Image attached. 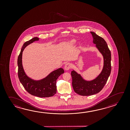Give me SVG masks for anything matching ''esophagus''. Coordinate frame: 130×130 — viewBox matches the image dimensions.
I'll return each mask as SVG.
<instances>
[{"instance_id": "34e87169", "label": "esophagus", "mask_w": 130, "mask_h": 130, "mask_svg": "<svg viewBox=\"0 0 130 130\" xmlns=\"http://www.w3.org/2000/svg\"><path fill=\"white\" fill-rule=\"evenodd\" d=\"M72 64L70 63H66L65 66H64V69L66 70H69V69H71L72 68Z\"/></svg>"}]
</instances>
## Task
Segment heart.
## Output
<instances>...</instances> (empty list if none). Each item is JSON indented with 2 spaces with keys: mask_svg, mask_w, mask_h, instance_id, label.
Here are the masks:
<instances>
[{
  "mask_svg": "<svg viewBox=\"0 0 130 130\" xmlns=\"http://www.w3.org/2000/svg\"><path fill=\"white\" fill-rule=\"evenodd\" d=\"M75 42H76V41L75 40H72L70 41V44H74L75 43Z\"/></svg>",
  "mask_w": 130,
  "mask_h": 130,
  "instance_id": "1",
  "label": "heart"
}]
</instances>
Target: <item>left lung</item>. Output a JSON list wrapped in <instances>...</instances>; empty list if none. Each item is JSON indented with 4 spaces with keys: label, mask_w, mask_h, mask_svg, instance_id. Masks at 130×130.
I'll list each match as a JSON object with an SVG mask.
<instances>
[{
    "label": "left lung",
    "mask_w": 130,
    "mask_h": 130,
    "mask_svg": "<svg viewBox=\"0 0 130 130\" xmlns=\"http://www.w3.org/2000/svg\"><path fill=\"white\" fill-rule=\"evenodd\" d=\"M91 33L93 43L103 56L104 66L100 74L91 81L85 80L74 70L72 71L73 88L76 93L81 96L92 95L101 91L107 82L111 72V53L106 42L94 32L91 31Z\"/></svg>",
    "instance_id": "8db88e82"
}]
</instances>
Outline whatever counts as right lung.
<instances>
[{
	"label": "right lung",
	"mask_w": 130,
	"mask_h": 130,
	"mask_svg": "<svg viewBox=\"0 0 130 130\" xmlns=\"http://www.w3.org/2000/svg\"><path fill=\"white\" fill-rule=\"evenodd\" d=\"M39 40L38 38L34 37L23 44L18 58V77L20 83L29 93L40 98L52 97L56 93V81L60 75L64 73L63 69L60 68L53 71L41 80H34L26 75L22 66V53L24 49L28 45Z\"/></svg>",
	"instance_id": "add662e5"
}]
</instances>
